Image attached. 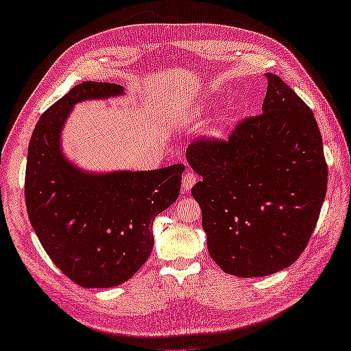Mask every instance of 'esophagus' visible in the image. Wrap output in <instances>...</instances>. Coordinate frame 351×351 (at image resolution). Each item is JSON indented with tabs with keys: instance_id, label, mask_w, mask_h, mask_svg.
<instances>
[{
	"instance_id": "1",
	"label": "esophagus",
	"mask_w": 351,
	"mask_h": 351,
	"mask_svg": "<svg viewBox=\"0 0 351 351\" xmlns=\"http://www.w3.org/2000/svg\"><path fill=\"white\" fill-rule=\"evenodd\" d=\"M197 181H198V175L195 171L187 170L184 176H182V189H184V191H191V189L195 186Z\"/></svg>"
}]
</instances>
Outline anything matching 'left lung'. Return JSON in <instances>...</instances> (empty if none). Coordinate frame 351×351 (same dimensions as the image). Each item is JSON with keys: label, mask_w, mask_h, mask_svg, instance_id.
Segmentation results:
<instances>
[{"label": "left lung", "mask_w": 351, "mask_h": 351, "mask_svg": "<svg viewBox=\"0 0 351 351\" xmlns=\"http://www.w3.org/2000/svg\"><path fill=\"white\" fill-rule=\"evenodd\" d=\"M263 112L228 138L198 137L186 152L208 250L226 274L271 275L295 263L319 220L328 182L320 130L280 76L265 73Z\"/></svg>", "instance_id": "8db88e82"}]
</instances>
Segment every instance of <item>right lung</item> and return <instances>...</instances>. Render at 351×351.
I'll list each match as a JSON object with an SVG mask.
<instances>
[{
    "mask_svg": "<svg viewBox=\"0 0 351 351\" xmlns=\"http://www.w3.org/2000/svg\"><path fill=\"white\" fill-rule=\"evenodd\" d=\"M123 87L86 81L42 114L27 147L25 199L49 258L81 287H114L147 263L153 220L176 202L184 165L152 171L86 173L60 152V130L84 99L121 95Z\"/></svg>",
    "mask_w": 351,
    "mask_h": 351,
    "instance_id": "add662e5",
    "label": "right lung"
}]
</instances>
